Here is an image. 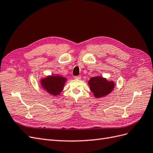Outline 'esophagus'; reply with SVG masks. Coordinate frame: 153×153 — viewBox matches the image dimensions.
<instances>
[{
  "mask_svg": "<svg viewBox=\"0 0 153 153\" xmlns=\"http://www.w3.org/2000/svg\"><path fill=\"white\" fill-rule=\"evenodd\" d=\"M75 78V79H78V80H80V79H81V76H75V77H74Z\"/></svg>",
  "mask_w": 153,
  "mask_h": 153,
  "instance_id": "1",
  "label": "esophagus"
}]
</instances>
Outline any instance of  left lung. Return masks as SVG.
Instances as JSON below:
<instances>
[{"label": "left lung", "mask_w": 153, "mask_h": 153, "mask_svg": "<svg viewBox=\"0 0 153 153\" xmlns=\"http://www.w3.org/2000/svg\"><path fill=\"white\" fill-rule=\"evenodd\" d=\"M88 84L96 98H100L110 94L111 91H113L115 85L113 81H108L101 76L91 78L88 82Z\"/></svg>", "instance_id": "left-lung-1"}]
</instances>
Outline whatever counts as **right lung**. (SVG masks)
Listing matches in <instances>:
<instances>
[{
    "mask_svg": "<svg viewBox=\"0 0 153 153\" xmlns=\"http://www.w3.org/2000/svg\"><path fill=\"white\" fill-rule=\"evenodd\" d=\"M67 79L60 75L48 76L41 80V85L49 94L57 96L62 91Z\"/></svg>",
    "mask_w": 153,
    "mask_h": 153,
    "instance_id": "obj_1",
    "label": "right lung"
}]
</instances>
